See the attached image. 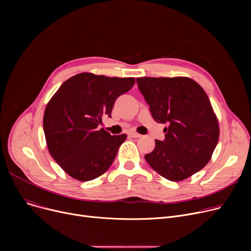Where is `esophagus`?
<instances>
[{
  "label": "esophagus",
  "instance_id": "obj_1",
  "mask_svg": "<svg viewBox=\"0 0 251 251\" xmlns=\"http://www.w3.org/2000/svg\"><path fill=\"white\" fill-rule=\"evenodd\" d=\"M130 136L133 137V138H139V137H141L142 135L139 134V133H137V132H134V131H132V132H130Z\"/></svg>",
  "mask_w": 251,
  "mask_h": 251
}]
</instances>
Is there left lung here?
I'll list each match as a JSON object with an SVG mask.
<instances>
[{
	"instance_id": "8db88e82",
	"label": "left lung",
	"mask_w": 251,
	"mask_h": 251,
	"mask_svg": "<svg viewBox=\"0 0 251 251\" xmlns=\"http://www.w3.org/2000/svg\"><path fill=\"white\" fill-rule=\"evenodd\" d=\"M138 88L153 120L167 126L165 140L144 155L170 181H182L212 159L220 136L218 118L203 88L188 77H140Z\"/></svg>"
}]
</instances>
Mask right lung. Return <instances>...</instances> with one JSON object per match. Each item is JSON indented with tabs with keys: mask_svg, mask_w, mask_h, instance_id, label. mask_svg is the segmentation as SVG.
<instances>
[{
	"mask_svg": "<svg viewBox=\"0 0 251 251\" xmlns=\"http://www.w3.org/2000/svg\"><path fill=\"white\" fill-rule=\"evenodd\" d=\"M134 83L133 77L84 72L66 80L51 97L44 115L46 141L52 159L69 176L90 181L111 167L127 135H111L98 126Z\"/></svg>",
	"mask_w": 251,
	"mask_h": 251,
	"instance_id": "add662e5",
	"label": "right lung"
}]
</instances>
